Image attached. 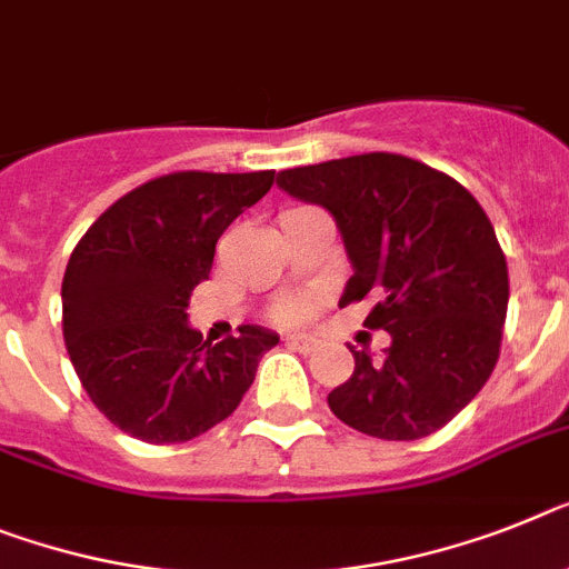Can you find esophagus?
I'll return each instance as SVG.
<instances>
[{"label": "esophagus", "instance_id": "esophagus-1", "mask_svg": "<svg viewBox=\"0 0 569 569\" xmlns=\"http://www.w3.org/2000/svg\"><path fill=\"white\" fill-rule=\"evenodd\" d=\"M286 343H289V347H295V350H300V352L318 350V338L307 336V332H295V336L286 338Z\"/></svg>", "mask_w": 569, "mask_h": 569}]
</instances>
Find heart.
<instances>
[{
    "label": "heart",
    "instance_id": "obj_1",
    "mask_svg": "<svg viewBox=\"0 0 569 569\" xmlns=\"http://www.w3.org/2000/svg\"><path fill=\"white\" fill-rule=\"evenodd\" d=\"M303 315H307V309L303 307H289L283 312V318H289V321H298V318H303Z\"/></svg>",
    "mask_w": 569,
    "mask_h": 569
}]
</instances>
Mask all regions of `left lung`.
Returning a JSON list of instances; mask_svg holds the SVG:
<instances>
[{"label": "left lung", "instance_id": "8db88e82", "mask_svg": "<svg viewBox=\"0 0 569 569\" xmlns=\"http://www.w3.org/2000/svg\"><path fill=\"white\" fill-rule=\"evenodd\" d=\"M277 188L336 219L352 266L338 307L370 300L365 323L390 336L381 361L352 350L332 413L396 442L439 431L498 365L509 271L486 211L460 181L393 152L283 170Z\"/></svg>", "mask_w": 569, "mask_h": 569}]
</instances>
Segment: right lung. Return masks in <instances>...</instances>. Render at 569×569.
<instances>
[{
    "mask_svg": "<svg viewBox=\"0 0 569 569\" xmlns=\"http://www.w3.org/2000/svg\"><path fill=\"white\" fill-rule=\"evenodd\" d=\"M274 173H170L103 211L71 251L63 338L89 399L123 433L170 446L228 419L280 336L257 323L226 341L190 327V292L217 240Z\"/></svg>",
    "mask_w": 569,
    "mask_h": 569,
    "instance_id": "add662e5",
    "label": "right lung"
}]
</instances>
